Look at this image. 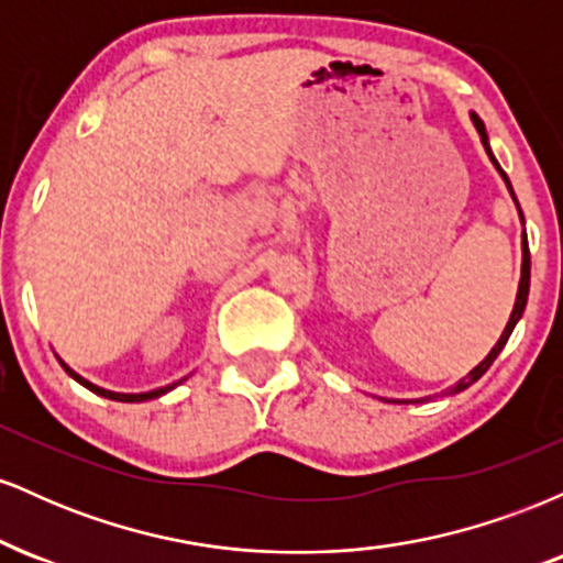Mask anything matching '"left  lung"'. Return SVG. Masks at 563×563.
<instances>
[{"instance_id":"left-lung-1","label":"left lung","mask_w":563,"mask_h":563,"mask_svg":"<svg viewBox=\"0 0 563 563\" xmlns=\"http://www.w3.org/2000/svg\"><path fill=\"white\" fill-rule=\"evenodd\" d=\"M471 121H474L476 132H479V137H482V145H484V151H487V156H489V161H493V164H495V169L500 172L503 183H506L508 192H510V198H514L516 209H519V217H521V222H525V214H521V206H519V200H516V192H514V187H510V183H508V174L500 169V164H497V158L493 156V147H489L487 129H484L482 119H479V115H476V113H471ZM527 296H529V243H527V232H525V235H521V280H519V290H516V303H514V312H510V318H508V325H506V331L500 333V339H497V344H495L493 349H489V354H487V357H484L482 363L476 365L474 371L468 373V376H463L461 380H457L455 386H450L448 394H457V391L468 389L471 384H476V380H479V378L484 376V373L489 371V365L495 363V357H497V354L503 352V346H506V341L510 339V333H514L516 322H519V320H521V314H525V307H527Z\"/></svg>"}]
</instances>
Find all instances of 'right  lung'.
<instances>
[{
    "instance_id": "right-lung-1",
    "label": "right lung",
    "mask_w": 563,
    "mask_h": 563,
    "mask_svg": "<svg viewBox=\"0 0 563 563\" xmlns=\"http://www.w3.org/2000/svg\"><path fill=\"white\" fill-rule=\"evenodd\" d=\"M57 363L63 365V371L68 373L70 378L74 380H79V384L84 386V389H89V391H95V394H100V397H106V399H115V402H145V399H156V397H161V394H166V391H172L174 386L177 384H183V380H177V384H169V386H161V389H153V391H142V394H121V391H108V389H102V386H95L92 380H87L84 376H79V373L74 371V367H68L66 363H63L60 357H57Z\"/></svg>"
}]
</instances>
